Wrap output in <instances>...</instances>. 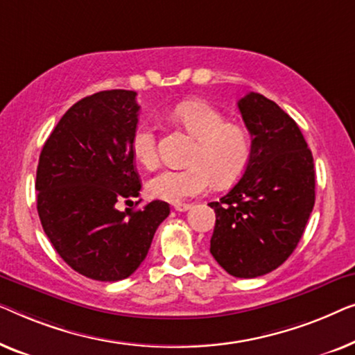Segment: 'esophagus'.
I'll return each mask as SVG.
<instances>
[{
    "label": "esophagus",
    "instance_id": "obj_1",
    "mask_svg": "<svg viewBox=\"0 0 355 355\" xmlns=\"http://www.w3.org/2000/svg\"><path fill=\"white\" fill-rule=\"evenodd\" d=\"M173 209H175L177 212H187L188 209H191V204H187V202H177V204H173Z\"/></svg>",
    "mask_w": 355,
    "mask_h": 355
}]
</instances>
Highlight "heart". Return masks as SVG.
Returning a JSON list of instances; mask_svg holds the SVG:
<instances>
[{"instance_id":"b5f03b06","label":"heart","mask_w":355,"mask_h":355,"mask_svg":"<svg viewBox=\"0 0 355 355\" xmlns=\"http://www.w3.org/2000/svg\"><path fill=\"white\" fill-rule=\"evenodd\" d=\"M172 119L198 139L189 164L183 171H164L149 180L151 196L167 202H182L212 187H228L243 175L252 154L251 135L204 101H184L172 111ZM132 154L146 168L159 162L157 138L153 127L141 123L133 132Z\"/></svg>"}]
</instances>
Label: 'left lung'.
<instances>
[{"label": "left lung", "mask_w": 355, "mask_h": 355, "mask_svg": "<svg viewBox=\"0 0 355 355\" xmlns=\"http://www.w3.org/2000/svg\"><path fill=\"white\" fill-rule=\"evenodd\" d=\"M238 109L251 133L243 178L218 202L211 254L236 278L275 270L296 249L315 204L313 157L297 123L272 99L248 93Z\"/></svg>", "instance_id": "1"}]
</instances>
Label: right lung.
I'll use <instances>...</instances> for the list:
<instances>
[{
	"instance_id": "right-lung-1",
	"label": "right lung",
	"mask_w": 355,
	"mask_h": 355,
	"mask_svg": "<svg viewBox=\"0 0 355 355\" xmlns=\"http://www.w3.org/2000/svg\"><path fill=\"white\" fill-rule=\"evenodd\" d=\"M137 93L107 89L80 99L61 117L40 154L37 211L62 261L98 282H119L137 270L171 207L153 201L125 209L141 189L132 137Z\"/></svg>"
}]
</instances>
